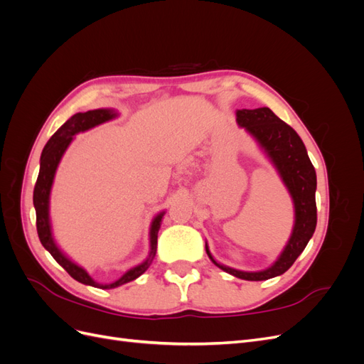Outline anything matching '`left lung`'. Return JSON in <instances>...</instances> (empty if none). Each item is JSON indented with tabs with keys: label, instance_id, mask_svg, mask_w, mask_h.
Wrapping results in <instances>:
<instances>
[{
	"label": "left lung",
	"instance_id": "obj_1",
	"mask_svg": "<svg viewBox=\"0 0 364 364\" xmlns=\"http://www.w3.org/2000/svg\"><path fill=\"white\" fill-rule=\"evenodd\" d=\"M237 121L240 126L246 127V130L258 139L262 149L267 151L270 159L277 165L284 183L287 185L294 202V229L279 259L270 269L262 272L250 273L229 269L218 264L211 257L208 246L206 253L215 266L237 278L246 281H264L287 272L314 234L317 223L316 170L296 130L279 119L269 107L252 109V111L243 109V111L237 112Z\"/></svg>",
	"mask_w": 364,
	"mask_h": 364
}]
</instances>
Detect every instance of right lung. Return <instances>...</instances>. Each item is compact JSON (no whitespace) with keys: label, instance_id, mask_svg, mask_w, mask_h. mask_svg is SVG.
Returning a JSON list of instances; mask_svg holds the SVG:
<instances>
[{"label":"right lung","instance_id":"add662e5","mask_svg":"<svg viewBox=\"0 0 364 364\" xmlns=\"http://www.w3.org/2000/svg\"><path fill=\"white\" fill-rule=\"evenodd\" d=\"M114 117L115 115L111 111H106V109H97V111H87L85 114H75L62 127H59L56 134H54L48 139L46 147H43V150H42L39 176H38V181L35 185V191H33V205H35V209H36V229H38V235H39L42 246L51 253V257L56 259L65 270L68 272L71 278H74L75 281H79L82 284L92 285V287H97V289H115V287H118V285H123L126 282L136 279L149 269V266L151 264L153 258H155V253H156L158 230H159L161 220L164 215V213L156 215V218L153 220V223H151V229H150L151 250H150L149 258L142 264H139V266L126 272L123 277L112 284L95 282L90 277V274H87L82 267L75 266L74 262H71L56 247V245H54L53 237H51L50 222H48V199H50V190H51L54 173H56V168H58V164L63 155V151L67 150L68 144L71 142L73 135H75L77 132H83V130L91 129L97 124L105 123V121L111 119Z\"/></svg>","mask_w":364,"mask_h":364}]
</instances>
